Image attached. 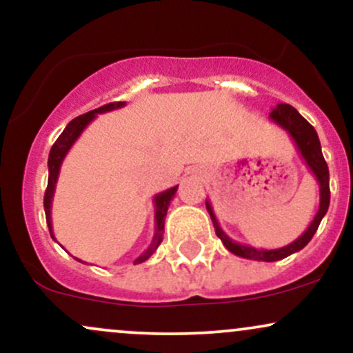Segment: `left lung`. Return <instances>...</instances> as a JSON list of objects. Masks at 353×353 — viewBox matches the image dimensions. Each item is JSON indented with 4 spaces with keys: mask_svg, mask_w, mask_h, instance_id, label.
<instances>
[{
    "mask_svg": "<svg viewBox=\"0 0 353 353\" xmlns=\"http://www.w3.org/2000/svg\"><path fill=\"white\" fill-rule=\"evenodd\" d=\"M269 119L282 128L290 137H292L295 148H297L299 154L305 163L307 168L310 169V172L314 174L315 179L319 182V190H320V199H319V210L315 214L314 221L310 222L309 228L305 229V232L301 237L295 239L294 242H290L289 245H283L281 249H257V247L241 244L236 242L234 239H230L228 234L224 232L221 228V224L217 222L216 214H214L212 205L209 201H205V208L210 219H212L214 229H216L217 237L221 239L222 244L225 245V249L234 255L239 257L250 259V261H262V262H275L281 261V259L289 257L299 250H302L303 247L310 242V239L314 237V234L317 232L320 221L329 210L330 204V185H329V168H327L325 159H323L322 148H320V141L317 136V131L312 128V124L307 123V119L299 114V111L290 104H277L272 111H270Z\"/></svg>",
    "mask_w": 353,
    "mask_h": 353,
    "instance_id": "1",
    "label": "left lung"
}]
</instances>
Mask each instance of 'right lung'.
Instances as JSON below:
<instances>
[{"mask_svg": "<svg viewBox=\"0 0 353 353\" xmlns=\"http://www.w3.org/2000/svg\"><path fill=\"white\" fill-rule=\"evenodd\" d=\"M124 106H125L124 101H119V103H109L98 109H92V111L86 112V114H81L78 117H74V119H72L71 123L64 128V131L61 132V136L56 139V143L52 144V148L50 151V157H48V171H50V176H48V189H46V194H44V214H46L48 229H50L51 237L54 239V241H56V237H54V234H52L51 208H52V197H54V190H56V182H58L61 164H63L64 157H66V154L70 152L72 144L78 141V137L83 134L84 129H86L88 125L96 119V116L103 114V112L114 111V109H119ZM177 188H179V185H174V188L154 196V208H156V212H154V222H156L154 237H152L151 244H149L148 249H145L144 252L136 259L134 264H143V262L148 261V259L151 257L154 252H156V249L159 247L161 242H163L164 219H165V216H168L169 204H171L174 196H176ZM76 261H79V259H76ZM79 262H83V261H79Z\"/></svg>", "mask_w": 353, "mask_h": 353, "instance_id": "obj_1", "label": "right lung"}]
</instances>
